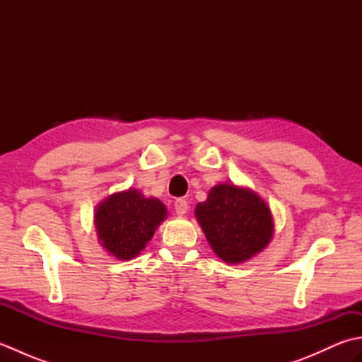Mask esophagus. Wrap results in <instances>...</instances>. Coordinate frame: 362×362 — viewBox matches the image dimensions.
<instances>
[{
    "instance_id": "esophagus-1",
    "label": "esophagus",
    "mask_w": 362,
    "mask_h": 362,
    "mask_svg": "<svg viewBox=\"0 0 362 362\" xmlns=\"http://www.w3.org/2000/svg\"><path fill=\"white\" fill-rule=\"evenodd\" d=\"M174 209H175V213L179 214V216H183L188 211V202L185 201V199H177L175 204H174Z\"/></svg>"
}]
</instances>
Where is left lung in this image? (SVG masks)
Returning <instances> with one entry per match:
<instances>
[{
    "instance_id": "left-lung-1",
    "label": "left lung",
    "mask_w": 362,
    "mask_h": 362,
    "mask_svg": "<svg viewBox=\"0 0 362 362\" xmlns=\"http://www.w3.org/2000/svg\"><path fill=\"white\" fill-rule=\"evenodd\" d=\"M196 218L214 253L230 264L257 255L272 238V214L263 199L232 183L213 187L197 204Z\"/></svg>"
}]
</instances>
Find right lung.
<instances>
[{
    "mask_svg": "<svg viewBox=\"0 0 362 362\" xmlns=\"http://www.w3.org/2000/svg\"><path fill=\"white\" fill-rule=\"evenodd\" d=\"M166 218V206L158 199H146L130 188L115 193L98 206L95 226L104 247L118 259H132L153 236Z\"/></svg>",
    "mask_w": 362,
    "mask_h": 362,
    "instance_id": "right-lung-1",
    "label": "right lung"
}]
</instances>
